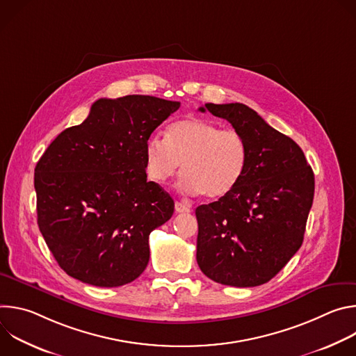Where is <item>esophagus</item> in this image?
<instances>
[{
  "label": "esophagus",
  "instance_id": "obj_1",
  "mask_svg": "<svg viewBox=\"0 0 356 356\" xmlns=\"http://www.w3.org/2000/svg\"><path fill=\"white\" fill-rule=\"evenodd\" d=\"M175 210H176V213H190L191 207L188 204H186V202L176 201L175 202Z\"/></svg>",
  "mask_w": 356,
  "mask_h": 356
}]
</instances>
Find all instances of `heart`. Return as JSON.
<instances>
[{
	"instance_id": "obj_1",
	"label": "heart",
	"mask_w": 356,
	"mask_h": 356,
	"mask_svg": "<svg viewBox=\"0 0 356 356\" xmlns=\"http://www.w3.org/2000/svg\"><path fill=\"white\" fill-rule=\"evenodd\" d=\"M248 161L249 147L241 132L201 118L176 121L166 138L152 135L145 142L146 173L152 180L166 183L183 163L179 188L210 200L222 198L238 186Z\"/></svg>"
}]
</instances>
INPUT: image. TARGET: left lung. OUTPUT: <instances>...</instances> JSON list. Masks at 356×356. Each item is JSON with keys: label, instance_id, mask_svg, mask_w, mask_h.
<instances>
[{"label": "left lung", "instance_id": "8db88e82", "mask_svg": "<svg viewBox=\"0 0 356 356\" xmlns=\"http://www.w3.org/2000/svg\"><path fill=\"white\" fill-rule=\"evenodd\" d=\"M249 147L238 186L195 209L197 264L211 280L253 287L269 282L300 249L314 198V173L301 147L245 104H206Z\"/></svg>", "mask_w": 356, "mask_h": 356}]
</instances>
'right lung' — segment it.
Masks as SVG:
<instances>
[{
	"instance_id": "right-lung-1",
	"label": "right lung",
	"mask_w": 356,
	"mask_h": 356,
	"mask_svg": "<svg viewBox=\"0 0 356 356\" xmlns=\"http://www.w3.org/2000/svg\"><path fill=\"white\" fill-rule=\"evenodd\" d=\"M179 107L152 95L99 98L44 150L35 168L38 225L69 276L118 287L145 270L149 234L175 211L146 180L145 142Z\"/></svg>"
}]
</instances>
